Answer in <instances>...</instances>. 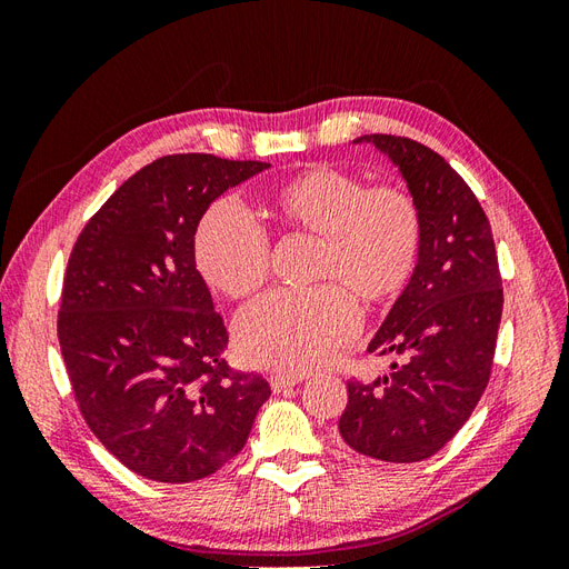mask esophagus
Instances as JSON below:
<instances>
[{"label":"esophagus","instance_id":"1","mask_svg":"<svg viewBox=\"0 0 569 569\" xmlns=\"http://www.w3.org/2000/svg\"><path fill=\"white\" fill-rule=\"evenodd\" d=\"M299 382H303V375H280V372L270 375V387H272L274 393L284 391V389H289V387H295V385H299Z\"/></svg>","mask_w":569,"mask_h":569}]
</instances>
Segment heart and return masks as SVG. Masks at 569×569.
<instances>
[{
	"mask_svg": "<svg viewBox=\"0 0 569 569\" xmlns=\"http://www.w3.org/2000/svg\"><path fill=\"white\" fill-rule=\"evenodd\" d=\"M270 206L284 226L322 237L318 278L337 282L272 291L239 316L234 339L249 363L299 375L322 366L358 335L353 295L389 303L410 284L425 218L408 189L366 187L363 178L335 166H313L280 182ZM194 258L206 282L232 299L256 295L270 278L268 232L230 199L203 213Z\"/></svg>",
	"mask_w": 569,
	"mask_h": 569,
	"instance_id": "obj_1",
	"label": "heart"
}]
</instances>
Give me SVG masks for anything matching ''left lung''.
<instances>
[{
	"instance_id": "1",
	"label": "left lung",
	"mask_w": 569,
	"mask_h": 569,
	"mask_svg": "<svg viewBox=\"0 0 569 569\" xmlns=\"http://www.w3.org/2000/svg\"><path fill=\"white\" fill-rule=\"evenodd\" d=\"M399 166L425 218L416 274L368 351L393 353L385 377L347 385L339 435L353 451L418 462L441 451L485 393L503 313L489 218L475 192L429 147L396 134H363Z\"/></svg>"
}]
</instances>
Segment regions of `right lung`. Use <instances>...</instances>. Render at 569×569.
Returning a JSON list of instances; mask_svg holds the SVG:
<instances>
[{"label": "right lung", "instance_id": "right-lung-1", "mask_svg": "<svg viewBox=\"0 0 569 569\" xmlns=\"http://www.w3.org/2000/svg\"><path fill=\"white\" fill-rule=\"evenodd\" d=\"M270 168L173 153L120 184L78 234L59 343L92 435L134 475L184 485L244 449L270 385L226 363L228 330L194 261L206 209Z\"/></svg>", "mask_w": 569, "mask_h": 569}]
</instances>
